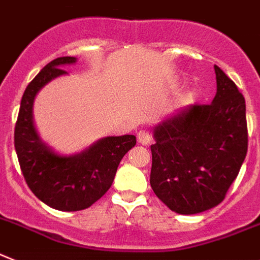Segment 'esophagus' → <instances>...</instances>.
<instances>
[{
	"mask_svg": "<svg viewBox=\"0 0 260 260\" xmlns=\"http://www.w3.org/2000/svg\"><path fill=\"white\" fill-rule=\"evenodd\" d=\"M150 139H152V137H150V134L148 131H139V134H137V141H139V143L143 144V145H148V144L150 143Z\"/></svg>",
	"mask_w": 260,
	"mask_h": 260,
	"instance_id": "34e87169",
	"label": "esophagus"
}]
</instances>
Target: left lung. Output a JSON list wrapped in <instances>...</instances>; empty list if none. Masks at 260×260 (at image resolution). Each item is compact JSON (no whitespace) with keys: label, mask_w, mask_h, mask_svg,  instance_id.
<instances>
[{"label":"left lung","mask_w":260,"mask_h":260,"mask_svg":"<svg viewBox=\"0 0 260 260\" xmlns=\"http://www.w3.org/2000/svg\"><path fill=\"white\" fill-rule=\"evenodd\" d=\"M214 70V100L164 121L150 145V186L178 214H197L221 204L247 153L245 98L219 67Z\"/></svg>","instance_id":"left-lung-1"}]
</instances>
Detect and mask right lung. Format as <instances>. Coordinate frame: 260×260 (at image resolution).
<instances>
[{
    "label": "right lung",
    "mask_w": 260,
    "mask_h": 260,
    "mask_svg": "<svg viewBox=\"0 0 260 260\" xmlns=\"http://www.w3.org/2000/svg\"><path fill=\"white\" fill-rule=\"evenodd\" d=\"M60 56L47 63L23 92L14 129V147L19 167L30 190L50 208L78 211L102 198L113 182L124 154L136 145V136H110L80 154L63 157L39 140L32 123V102L37 92L56 76L66 74L60 67L75 62Z\"/></svg>",
    "instance_id": "right-lung-1"
}]
</instances>
